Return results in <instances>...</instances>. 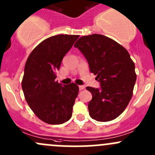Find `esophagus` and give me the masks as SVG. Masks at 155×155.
Returning <instances> with one entry per match:
<instances>
[{
  "label": "esophagus",
  "instance_id": "34e87169",
  "mask_svg": "<svg viewBox=\"0 0 155 155\" xmlns=\"http://www.w3.org/2000/svg\"><path fill=\"white\" fill-rule=\"evenodd\" d=\"M84 89H85V86H79V89H80V91L84 90Z\"/></svg>",
  "mask_w": 155,
  "mask_h": 155
}]
</instances>
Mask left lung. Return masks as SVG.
<instances>
[{
    "mask_svg": "<svg viewBox=\"0 0 155 155\" xmlns=\"http://www.w3.org/2000/svg\"><path fill=\"white\" fill-rule=\"evenodd\" d=\"M74 46L101 83V89L86 87L92 94L88 105L89 115L100 122L115 119L127 107L137 78L129 52L115 41L98 34L81 37Z\"/></svg>",
    "mask_w": 155,
    "mask_h": 155,
    "instance_id": "left-lung-1",
    "label": "left lung"
}]
</instances>
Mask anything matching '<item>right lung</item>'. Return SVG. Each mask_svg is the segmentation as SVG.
Wrapping results in <instances>:
<instances>
[{"mask_svg": "<svg viewBox=\"0 0 155 155\" xmlns=\"http://www.w3.org/2000/svg\"><path fill=\"white\" fill-rule=\"evenodd\" d=\"M79 35H58L48 38L33 49L27 58L22 89L28 105L37 117L46 124L58 125L69 120L79 87L71 83L55 81L65 54Z\"/></svg>", "mask_w": 155, "mask_h": 155, "instance_id": "right-lung-1", "label": "right lung"}]
</instances>
